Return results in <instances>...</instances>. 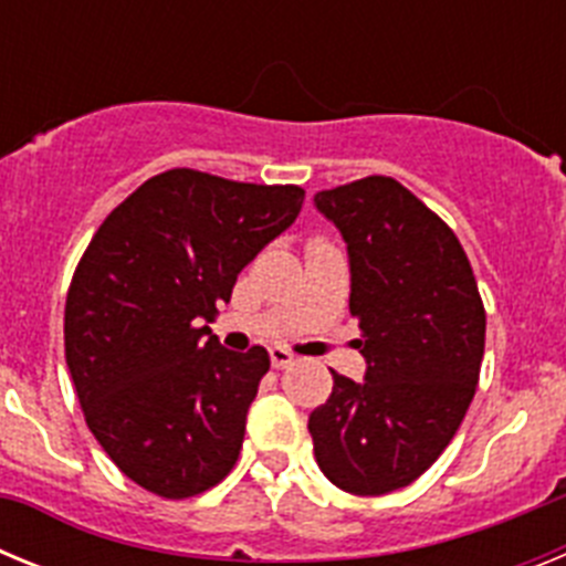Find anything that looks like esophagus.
<instances>
[{
	"instance_id": "esophagus-1",
	"label": "esophagus",
	"mask_w": 566,
	"mask_h": 566,
	"mask_svg": "<svg viewBox=\"0 0 566 566\" xmlns=\"http://www.w3.org/2000/svg\"><path fill=\"white\" fill-rule=\"evenodd\" d=\"M269 357H272L274 368H289V365L294 363V354L289 352V348H283V345H272V348H269Z\"/></svg>"
}]
</instances>
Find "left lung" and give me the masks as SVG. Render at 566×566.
<instances>
[{
    "label": "left lung",
    "instance_id": "left-lung-1",
    "mask_svg": "<svg viewBox=\"0 0 566 566\" xmlns=\"http://www.w3.org/2000/svg\"><path fill=\"white\" fill-rule=\"evenodd\" d=\"M348 243L365 379L334 374L308 433L328 482L354 496L408 488L439 459L476 394L484 306L462 243L411 189L368 175L314 195Z\"/></svg>",
    "mask_w": 566,
    "mask_h": 566
}]
</instances>
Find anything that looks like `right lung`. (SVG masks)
<instances>
[{
	"label": "right lung",
	"mask_w": 566,
	"mask_h": 566,
	"mask_svg": "<svg viewBox=\"0 0 566 566\" xmlns=\"http://www.w3.org/2000/svg\"><path fill=\"white\" fill-rule=\"evenodd\" d=\"M303 198L294 184L167 169L104 218L78 260L64 306L70 377L104 453L155 496H198L238 462L269 354L227 352L203 323Z\"/></svg>",
	"instance_id": "obj_1"
}]
</instances>
